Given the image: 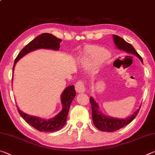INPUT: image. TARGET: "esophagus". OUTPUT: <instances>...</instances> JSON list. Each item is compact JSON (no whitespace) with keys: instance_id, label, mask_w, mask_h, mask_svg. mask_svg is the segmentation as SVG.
<instances>
[{"instance_id":"34e87169","label":"esophagus","mask_w":155,"mask_h":155,"mask_svg":"<svg viewBox=\"0 0 155 155\" xmlns=\"http://www.w3.org/2000/svg\"><path fill=\"white\" fill-rule=\"evenodd\" d=\"M75 90L78 93H83L85 91V85H84L83 81H78V82L76 83Z\"/></svg>"}]
</instances>
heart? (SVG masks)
<instances>
[{
	"mask_svg": "<svg viewBox=\"0 0 155 155\" xmlns=\"http://www.w3.org/2000/svg\"><path fill=\"white\" fill-rule=\"evenodd\" d=\"M109 57L110 53L106 49L101 47H94L87 51L81 59V64L83 67L89 68L105 61Z\"/></svg>",
	"mask_w": 155,
	"mask_h": 155,
	"instance_id": "obj_1",
	"label": "heart"
}]
</instances>
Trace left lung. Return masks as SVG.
<instances>
[{
    "label": "left lung",
    "instance_id": "left-lung-1",
    "mask_svg": "<svg viewBox=\"0 0 155 155\" xmlns=\"http://www.w3.org/2000/svg\"><path fill=\"white\" fill-rule=\"evenodd\" d=\"M114 37V41L115 46L119 50L125 51L127 53H130L134 54L136 57H137L141 60V61L143 63V59L137 53V52L135 51L132 45L128 43L124 40H123L122 38L117 36L116 35H113ZM90 104L92 109V120L93 122L95 127L101 131H105V132H114L120 128L125 127L133 121L137 116V114L140 111L141 106L140 107L137 111L130 116L127 117L124 119H117L114 118L112 117L107 116L103 114V112H101L99 109L98 104L96 103V102L94 101L92 97H90Z\"/></svg>",
    "mask_w": 155,
    "mask_h": 155
}]
</instances>
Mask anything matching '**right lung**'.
Wrapping results in <instances>:
<instances>
[{"label": "right lung", "mask_w": 155, "mask_h": 155, "mask_svg": "<svg viewBox=\"0 0 155 155\" xmlns=\"http://www.w3.org/2000/svg\"><path fill=\"white\" fill-rule=\"evenodd\" d=\"M61 41V39L57 38L55 36L50 33H42L38 35L27 45H26L25 48H23L20 53L18 54L16 59H15L14 66H13V72H14L15 65L18 60L28 52L40 48L58 51ZM75 96L76 91L74 85L68 86L65 88L61 97L62 110L54 117L49 120L41 119L40 117L28 115L21 111L17 106L18 111L26 122L32 126L35 129L41 131V132H54V131L61 129L66 123V119L68 112H69L70 104H71L72 100L74 99Z\"/></svg>", "instance_id": "add662e5"}]
</instances>
